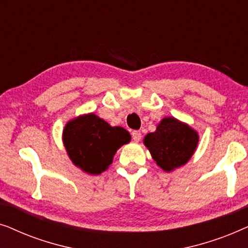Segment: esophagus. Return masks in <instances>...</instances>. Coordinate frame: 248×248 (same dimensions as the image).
<instances>
[{
  "mask_svg": "<svg viewBox=\"0 0 248 248\" xmlns=\"http://www.w3.org/2000/svg\"><path fill=\"white\" fill-rule=\"evenodd\" d=\"M132 138H133V140L135 142H139V141L141 140V138H142L141 132L140 131H133V132H132Z\"/></svg>",
  "mask_w": 248,
  "mask_h": 248,
  "instance_id": "esophagus-1",
  "label": "esophagus"
}]
</instances>
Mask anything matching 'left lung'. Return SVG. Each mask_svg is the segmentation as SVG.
I'll use <instances>...</instances> for the list:
<instances>
[{
    "instance_id": "8db88e82",
    "label": "left lung",
    "mask_w": 248,
    "mask_h": 248,
    "mask_svg": "<svg viewBox=\"0 0 248 248\" xmlns=\"http://www.w3.org/2000/svg\"><path fill=\"white\" fill-rule=\"evenodd\" d=\"M198 142V132L174 117L161 120L155 132L145 135L143 140L154 160L165 171L185 165L194 154Z\"/></svg>"
}]
</instances>
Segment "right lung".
<instances>
[{"label":"right lung","instance_id":"1","mask_svg":"<svg viewBox=\"0 0 248 248\" xmlns=\"http://www.w3.org/2000/svg\"><path fill=\"white\" fill-rule=\"evenodd\" d=\"M130 141L125 128L110 126L93 113L71 120L63 130V143L70 159L90 175L106 170L118 149Z\"/></svg>","mask_w":248,"mask_h":248}]
</instances>
